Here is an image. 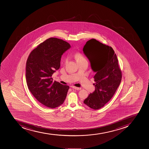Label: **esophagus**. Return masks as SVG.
<instances>
[{
	"instance_id": "34e87169",
	"label": "esophagus",
	"mask_w": 149,
	"mask_h": 149,
	"mask_svg": "<svg viewBox=\"0 0 149 149\" xmlns=\"http://www.w3.org/2000/svg\"><path fill=\"white\" fill-rule=\"evenodd\" d=\"M71 88H74L75 89L78 90H79L81 89V88H79V87H77L75 86H71Z\"/></svg>"
}]
</instances>
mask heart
I'll use <instances>...</instances> for the list:
<instances>
[{"label":"heart","mask_w":149,"mask_h":149,"mask_svg":"<svg viewBox=\"0 0 149 149\" xmlns=\"http://www.w3.org/2000/svg\"><path fill=\"white\" fill-rule=\"evenodd\" d=\"M75 58H76V59L78 62L86 60V59L85 58V57L84 56V55H82V54H80V53H77V54H75ZM68 57L65 58V62H67V61H68Z\"/></svg>","instance_id":"obj_1"}]
</instances>
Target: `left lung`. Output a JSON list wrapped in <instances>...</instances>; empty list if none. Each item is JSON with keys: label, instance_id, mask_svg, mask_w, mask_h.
Segmentation results:
<instances>
[{"label": "left lung", "instance_id": "obj_1", "mask_svg": "<svg viewBox=\"0 0 149 149\" xmlns=\"http://www.w3.org/2000/svg\"><path fill=\"white\" fill-rule=\"evenodd\" d=\"M83 51L95 72V91L84 102L96 110L104 106L113 96L122 80V71L116 54L111 46L93 38L87 41Z\"/></svg>", "mask_w": 149, "mask_h": 149}]
</instances>
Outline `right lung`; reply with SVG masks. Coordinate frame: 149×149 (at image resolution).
<instances>
[{
	"instance_id": "add662e5",
	"label": "right lung",
	"mask_w": 149,
	"mask_h": 149,
	"mask_svg": "<svg viewBox=\"0 0 149 149\" xmlns=\"http://www.w3.org/2000/svg\"><path fill=\"white\" fill-rule=\"evenodd\" d=\"M67 41L51 38L30 53L26 63V80L30 92L45 106L55 108L62 105L70 87L53 81V73L60 67L61 56L70 48Z\"/></svg>"
}]
</instances>
